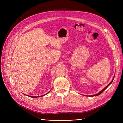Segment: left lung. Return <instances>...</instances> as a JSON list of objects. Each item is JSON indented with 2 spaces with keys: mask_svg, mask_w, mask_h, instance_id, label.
Returning <instances> with one entry per match:
<instances>
[{
  "mask_svg": "<svg viewBox=\"0 0 123 123\" xmlns=\"http://www.w3.org/2000/svg\"><path fill=\"white\" fill-rule=\"evenodd\" d=\"M113 79H114V77H113V79L112 80V81H111V82H110V83H109V84L107 86H106V87H105V88H104V89H103V90H102L101 91H100V92H99V93H98V94H95V95H89V96H98V95H99L100 94H101V93H102V92H103V91H104V90H105V89H106L107 88V87H108V86H109V85H110V84H111V83H112V81H113Z\"/></svg>",
  "mask_w": 123,
  "mask_h": 123,
  "instance_id": "1",
  "label": "left lung"
}]
</instances>
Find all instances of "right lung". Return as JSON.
Segmentation results:
<instances>
[{
  "mask_svg": "<svg viewBox=\"0 0 123 123\" xmlns=\"http://www.w3.org/2000/svg\"><path fill=\"white\" fill-rule=\"evenodd\" d=\"M49 92H50V91H49ZM49 92H48L47 94H46L45 95H46V94H47L48 93H49ZM42 95V96H40L39 97H42V96H44V95ZM27 96H29V97H31V98H37V97H39V96H29V95H27Z\"/></svg>",
  "mask_w": 123,
  "mask_h": 123,
  "instance_id": "add662e5",
  "label": "right lung"
}]
</instances>
